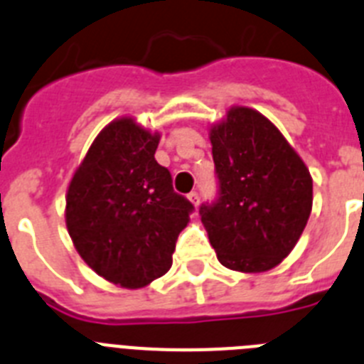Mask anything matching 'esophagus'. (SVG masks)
I'll return each mask as SVG.
<instances>
[{
	"instance_id": "34e87169",
	"label": "esophagus",
	"mask_w": 364,
	"mask_h": 364,
	"mask_svg": "<svg viewBox=\"0 0 364 364\" xmlns=\"http://www.w3.org/2000/svg\"><path fill=\"white\" fill-rule=\"evenodd\" d=\"M188 198L193 202V205H195V208H198V204H200V193H198V191H191L188 195Z\"/></svg>"
}]
</instances>
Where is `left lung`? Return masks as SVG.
Wrapping results in <instances>:
<instances>
[{"label":"left lung","instance_id":"obj_1","mask_svg":"<svg viewBox=\"0 0 364 364\" xmlns=\"http://www.w3.org/2000/svg\"><path fill=\"white\" fill-rule=\"evenodd\" d=\"M218 193L200 205L222 266L257 273L294 250L311 211V176L260 112L233 107L211 129Z\"/></svg>","mask_w":364,"mask_h":364}]
</instances>
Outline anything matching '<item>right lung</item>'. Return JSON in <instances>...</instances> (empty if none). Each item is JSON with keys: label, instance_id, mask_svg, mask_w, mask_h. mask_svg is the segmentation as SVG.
Segmentation results:
<instances>
[{"label": "right lung", "instance_id": "obj_1", "mask_svg": "<svg viewBox=\"0 0 364 364\" xmlns=\"http://www.w3.org/2000/svg\"><path fill=\"white\" fill-rule=\"evenodd\" d=\"M159 142L131 118L111 122L67 191V230L80 257L124 288H142L171 268L176 239L195 210L154 160Z\"/></svg>", "mask_w": 364, "mask_h": 364}]
</instances>
